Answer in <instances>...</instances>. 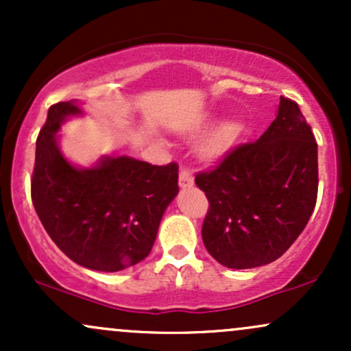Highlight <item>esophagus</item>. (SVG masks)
<instances>
[{
	"mask_svg": "<svg viewBox=\"0 0 351 351\" xmlns=\"http://www.w3.org/2000/svg\"><path fill=\"white\" fill-rule=\"evenodd\" d=\"M180 188L181 189H188V188H191L193 184H195V178H193V175L191 173H189L188 170H181L180 171Z\"/></svg>",
	"mask_w": 351,
	"mask_h": 351,
	"instance_id": "1",
	"label": "esophagus"
}]
</instances>
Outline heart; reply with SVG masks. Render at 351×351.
I'll return each instance as SVG.
<instances>
[{"instance_id":"heart-1","label":"heart","mask_w":351,"mask_h":351,"mask_svg":"<svg viewBox=\"0 0 351 351\" xmlns=\"http://www.w3.org/2000/svg\"><path fill=\"white\" fill-rule=\"evenodd\" d=\"M213 123V115H201L199 119L193 120L188 125L181 128V134L188 138H196V136L206 132ZM244 135V123L243 120L231 117V119L223 120L211 130L208 132L206 136L201 140L198 153L201 160L209 163H215L228 156L229 153L236 148V145L241 142Z\"/></svg>"}]
</instances>
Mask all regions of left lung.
<instances>
[{"mask_svg": "<svg viewBox=\"0 0 351 351\" xmlns=\"http://www.w3.org/2000/svg\"><path fill=\"white\" fill-rule=\"evenodd\" d=\"M206 193L203 243L219 264H271L307 226L317 201V142L299 106L280 97L276 120L254 143L196 175Z\"/></svg>", "mask_w": 351, "mask_h": 351, "instance_id": "8db88e82", "label": "left lung"}]
</instances>
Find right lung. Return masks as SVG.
<instances>
[{
  "instance_id": "obj_1",
  "label": "right lung",
  "mask_w": 351,
  "mask_h": 351,
  "mask_svg": "<svg viewBox=\"0 0 351 351\" xmlns=\"http://www.w3.org/2000/svg\"><path fill=\"white\" fill-rule=\"evenodd\" d=\"M79 115L77 100L47 112L36 142L31 198L47 234L71 261L92 271H122L150 254L160 221L178 195V165L104 155L92 167H77L60 152L58 134Z\"/></svg>"
}]
</instances>
